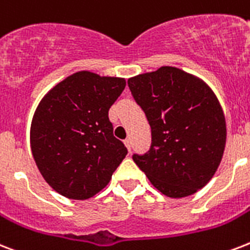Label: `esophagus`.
Masks as SVG:
<instances>
[{
  "instance_id": "34e87169",
  "label": "esophagus",
  "mask_w": 250,
  "mask_h": 250,
  "mask_svg": "<svg viewBox=\"0 0 250 250\" xmlns=\"http://www.w3.org/2000/svg\"><path fill=\"white\" fill-rule=\"evenodd\" d=\"M125 146H127V149L131 152V146H131V140H129V139H125Z\"/></svg>"
}]
</instances>
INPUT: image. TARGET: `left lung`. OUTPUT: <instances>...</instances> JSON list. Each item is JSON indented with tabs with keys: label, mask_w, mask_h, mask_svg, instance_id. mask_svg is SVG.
I'll return each instance as SVG.
<instances>
[{
	"label": "left lung",
	"mask_w": 250,
	"mask_h": 250,
	"mask_svg": "<svg viewBox=\"0 0 250 250\" xmlns=\"http://www.w3.org/2000/svg\"><path fill=\"white\" fill-rule=\"evenodd\" d=\"M146 112L152 143L133 161L159 191L170 198L197 193L222 161L227 128L216 95L197 77L173 66L128 80Z\"/></svg>",
	"instance_id": "obj_1"
}]
</instances>
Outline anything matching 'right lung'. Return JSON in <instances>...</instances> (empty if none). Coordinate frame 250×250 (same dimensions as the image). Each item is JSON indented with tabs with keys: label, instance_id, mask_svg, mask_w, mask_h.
<instances>
[{
	"label": "right lung",
	"instance_id": "obj_1",
	"mask_svg": "<svg viewBox=\"0 0 250 250\" xmlns=\"http://www.w3.org/2000/svg\"><path fill=\"white\" fill-rule=\"evenodd\" d=\"M125 87V79L83 70L62 80L41 101L30 142L36 167L55 191L81 201L110 182L127 155L108 119V110Z\"/></svg>",
	"mask_w": 250,
	"mask_h": 250
}]
</instances>
